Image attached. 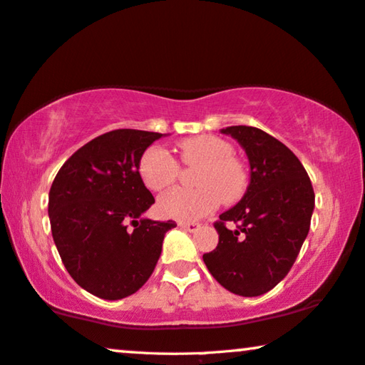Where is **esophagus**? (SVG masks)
<instances>
[{"mask_svg": "<svg viewBox=\"0 0 365 365\" xmlns=\"http://www.w3.org/2000/svg\"><path fill=\"white\" fill-rule=\"evenodd\" d=\"M179 227L186 232H195L200 225L197 224V222H179Z\"/></svg>", "mask_w": 365, "mask_h": 365, "instance_id": "esophagus-1", "label": "esophagus"}]
</instances>
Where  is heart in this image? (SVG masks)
<instances>
[{
	"label": "heart",
	"instance_id": "b5f03b06",
	"mask_svg": "<svg viewBox=\"0 0 365 365\" xmlns=\"http://www.w3.org/2000/svg\"><path fill=\"white\" fill-rule=\"evenodd\" d=\"M182 163L199 166L195 191L174 189L158 200V214L173 220H197L224 204H234L244 197L248 186L245 166L234 158V146L214 135H200L179 143ZM141 181L151 191H163L178 179L179 166L171 153L163 146H151L140 160Z\"/></svg>",
	"mask_w": 365,
	"mask_h": 365
}]
</instances>
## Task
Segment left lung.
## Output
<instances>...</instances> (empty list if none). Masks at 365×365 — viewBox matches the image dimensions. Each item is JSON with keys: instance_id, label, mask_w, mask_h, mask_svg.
<instances>
[{"instance_id": "1", "label": "left lung", "mask_w": 365, "mask_h": 365, "mask_svg": "<svg viewBox=\"0 0 365 365\" xmlns=\"http://www.w3.org/2000/svg\"><path fill=\"white\" fill-rule=\"evenodd\" d=\"M250 165L244 197L219 215L215 250L204 253L210 274L239 297L270 292L292 270L309 232L314 191L308 173L289 148L255 126H227ZM225 221L237 229L227 230Z\"/></svg>"}]
</instances>
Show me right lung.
<instances>
[{
    "label": "right lung",
    "mask_w": 365,
    "mask_h": 365,
    "mask_svg": "<svg viewBox=\"0 0 365 365\" xmlns=\"http://www.w3.org/2000/svg\"><path fill=\"white\" fill-rule=\"evenodd\" d=\"M161 133L113 130L64 163L49 191L52 239L78 287L102 299L138 292L161 255L176 222L143 217L155 197L141 181L143 153ZM135 229H125L129 222Z\"/></svg>",
    "instance_id": "right-lung-1"
}]
</instances>
